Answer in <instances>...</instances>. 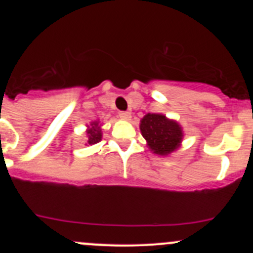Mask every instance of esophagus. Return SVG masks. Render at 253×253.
Wrapping results in <instances>:
<instances>
[{"instance_id": "esophagus-1", "label": "esophagus", "mask_w": 253, "mask_h": 253, "mask_svg": "<svg viewBox=\"0 0 253 253\" xmlns=\"http://www.w3.org/2000/svg\"><path fill=\"white\" fill-rule=\"evenodd\" d=\"M119 115L122 120H126V121H128V120L131 119V112L128 111H121Z\"/></svg>"}]
</instances>
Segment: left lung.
I'll return each mask as SVG.
<instances>
[{
    "mask_svg": "<svg viewBox=\"0 0 253 253\" xmlns=\"http://www.w3.org/2000/svg\"><path fill=\"white\" fill-rule=\"evenodd\" d=\"M139 129L150 152L162 157L176 152L183 139L181 125L163 114L145 115L141 120Z\"/></svg>",
    "mask_w": 253,
    "mask_h": 253,
    "instance_id": "obj_1",
    "label": "left lung"
}]
</instances>
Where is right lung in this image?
<instances>
[{"instance_id": "right-lung-1", "label": "right lung", "mask_w": 253, "mask_h": 253, "mask_svg": "<svg viewBox=\"0 0 253 253\" xmlns=\"http://www.w3.org/2000/svg\"><path fill=\"white\" fill-rule=\"evenodd\" d=\"M86 144L85 145H93L96 144L101 141L103 138V129H101V125L99 120L91 121L89 126H86Z\"/></svg>"}]
</instances>
